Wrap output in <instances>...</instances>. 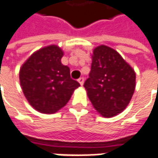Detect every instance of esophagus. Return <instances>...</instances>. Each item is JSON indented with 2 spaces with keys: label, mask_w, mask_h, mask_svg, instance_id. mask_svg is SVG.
<instances>
[{
  "label": "esophagus",
  "mask_w": 158,
  "mask_h": 158,
  "mask_svg": "<svg viewBox=\"0 0 158 158\" xmlns=\"http://www.w3.org/2000/svg\"><path fill=\"white\" fill-rule=\"evenodd\" d=\"M78 81H79V83L81 85H83V84H84V81H85L84 78H79V79H78Z\"/></svg>",
  "instance_id": "obj_1"
}]
</instances>
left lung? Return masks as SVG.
Listing matches in <instances>:
<instances>
[{
    "instance_id": "left-lung-1",
    "label": "left lung",
    "mask_w": 158,
    "mask_h": 158,
    "mask_svg": "<svg viewBox=\"0 0 158 158\" xmlns=\"http://www.w3.org/2000/svg\"><path fill=\"white\" fill-rule=\"evenodd\" d=\"M89 78L84 87L94 107L103 117L117 115L127 107L135 88V73L114 49L94 50Z\"/></svg>"
}]
</instances>
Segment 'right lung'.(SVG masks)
Listing matches in <instances>:
<instances>
[{
    "mask_svg": "<svg viewBox=\"0 0 158 158\" xmlns=\"http://www.w3.org/2000/svg\"><path fill=\"white\" fill-rule=\"evenodd\" d=\"M64 52L49 45L34 52L20 69V84L27 101L43 114H53L66 105L79 83L61 63Z\"/></svg>",
    "mask_w": 158,
    "mask_h": 158,
    "instance_id": "1",
    "label": "right lung"
}]
</instances>
